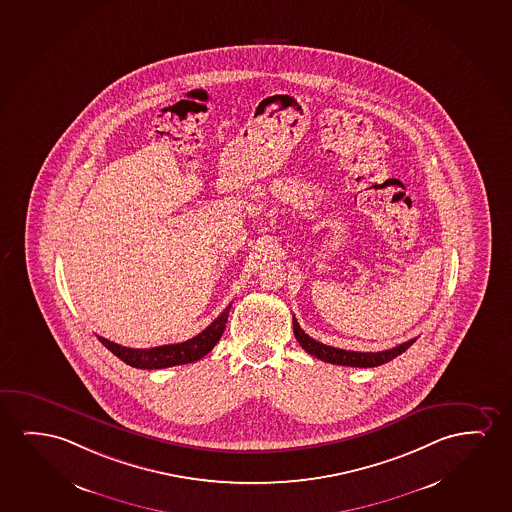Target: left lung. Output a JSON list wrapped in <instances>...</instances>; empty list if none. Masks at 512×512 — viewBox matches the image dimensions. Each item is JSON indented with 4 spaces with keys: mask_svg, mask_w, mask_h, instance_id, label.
<instances>
[{
    "mask_svg": "<svg viewBox=\"0 0 512 512\" xmlns=\"http://www.w3.org/2000/svg\"><path fill=\"white\" fill-rule=\"evenodd\" d=\"M293 332H295L298 344L307 353L316 356L319 360L328 361V363H333V365H344V367H379L382 363H388V361L393 360L396 356L405 353L416 342V339L407 340V342L400 344V346L388 349V351H379V353H358V351H346V349L326 346V344L317 342V340L312 339L307 333L303 332L295 317H293Z\"/></svg>",
    "mask_w": 512,
    "mask_h": 512,
    "instance_id": "1",
    "label": "left lung"
}]
</instances>
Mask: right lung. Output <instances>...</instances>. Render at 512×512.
Returning a JSON list of instances; mask_svg holds the SVG:
<instances>
[{
	"mask_svg": "<svg viewBox=\"0 0 512 512\" xmlns=\"http://www.w3.org/2000/svg\"><path fill=\"white\" fill-rule=\"evenodd\" d=\"M231 305L221 312L214 323H210L202 333H198L193 339L170 344V346L151 347V349H131V347L119 346L116 342L103 339L96 335L103 346L107 347L110 353L116 354L119 360L126 365L135 368H147V370H158V368L175 367V365H186L203 358L216 346L228 321Z\"/></svg>",
	"mask_w": 512,
	"mask_h": 512,
	"instance_id": "obj_1",
	"label": "right lung"
}]
</instances>
